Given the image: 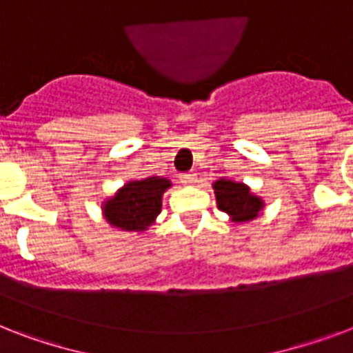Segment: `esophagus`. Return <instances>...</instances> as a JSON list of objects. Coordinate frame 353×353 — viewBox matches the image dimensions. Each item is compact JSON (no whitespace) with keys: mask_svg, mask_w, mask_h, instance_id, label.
Instances as JSON below:
<instances>
[{"mask_svg":"<svg viewBox=\"0 0 353 353\" xmlns=\"http://www.w3.org/2000/svg\"><path fill=\"white\" fill-rule=\"evenodd\" d=\"M179 179H181V183H185V185H192V183H196V174L194 172H187V174H181L179 176Z\"/></svg>","mask_w":353,"mask_h":353,"instance_id":"obj_1","label":"esophagus"}]
</instances>
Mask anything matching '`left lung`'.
Instances as JSON below:
<instances>
[{"label": "left lung", "mask_w": 353, "mask_h": 353, "mask_svg": "<svg viewBox=\"0 0 353 353\" xmlns=\"http://www.w3.org/2000/svg\"><path fill=\"white\" fill-rule=\"evenodd\" d=\"M216 190V201H218V209L225 212L236 221H249L256 218L260 209H262V201L254 198L249 188L241 183L232 181H221L214 183Z\"/></svg>", "instance_id": "1"}]
</instances>
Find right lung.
I'll use <instances>...</instances> for the list:
<instances>
[{
  "label": "right lung",
  "mask_w": 353,
  "mask_h": 353,
  "mask_svg": "<svg viewBox=\"0 0 353 353\" xmlns=\"http://www.w3.org/2000/svg\"><path fill=\"white\" fill-rule=\"evenodd\" d=\"M170 181L165 177H146L124 185L104 207L110 223L126 231H144L161 212V196Z\"/></svg>",
  "instance_id": "add662e5"
}]
</instances>
